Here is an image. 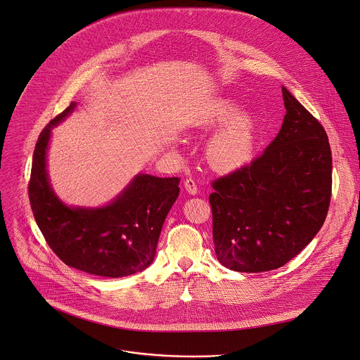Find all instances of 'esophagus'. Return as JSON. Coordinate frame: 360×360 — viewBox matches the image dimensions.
Masks as SVG:
<instances>
[{"mask_svg":"<svg viewBox=\"0 0 360 360\" xmlns=\"http://www.w3.org/2000/svg\"><path fill=\"white\" fill-rule=\"evenodd\" d=\"M184 186H185V191H186L189 195H196V193H198V185H196V182H195L192 178H188V179L184 182Z\"/></svg>","mask_w":360,"mask_h":360,"instance_id":"esophagus-1","label":"esophagus"}]
</instances>
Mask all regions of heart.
<instances>
[{
	"mask_svg": "<svg viewBox=\"0 0 360 360\" xmlns=\"http://www.w3.org/2000/svg\"><path fill=\"white\" fill-rule=\"evenodd\" d=\"M221 125L206 144L209 165L220 172H231L248 165L256 151L257 124L250 111H240V103L231 97H220L209 103L200 112L196 127L213 130Z\"/></svg>",
	"mask_w": 360,
	"mask_h": 360,
	"instance_id": "b5f03b06",
	"label": "heart"
}]
</instances>
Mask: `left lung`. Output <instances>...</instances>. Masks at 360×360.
I'll list each match as a JSON object with an SVG mask.
<instances>
[{"label":"left lung","instance_id":"left-lung-1","mask_svg":"<svg viewBox=\"0 0 360 360\" xmlns=\"http://www.w3.org/2000/svg\"><path fill=\"white\" fill-rule=\"evenodd\" d=\"M280 133L250 165L212 182L213 242L233 271L283 267L311 243L330 202L332 154L318 120L283 86Z\"/></svg>","mask_w":360,"mask_h":360}]
</instances>
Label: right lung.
<instances>
[{
	"instance_id": "add662e5",
	"label": "right lung",
	"mask_w": 360,
	"mask_h": 360,
	"mask_svg": "<svg viewBox=\"0 0 360 360\" xmlns=\"http://www.w3.org/2000/svg\"><path fill=\"white\" fill-rule=\"evenodd\" d=\"M75 107L72 101L58 114L35 146L28 193L37 224L69 267L110 278L140 273L155 257L164 220L179 195V178L139 174L105 206L65 205L49 184L46 154L52 129Z\"/></svg>"
}]
</instances>
